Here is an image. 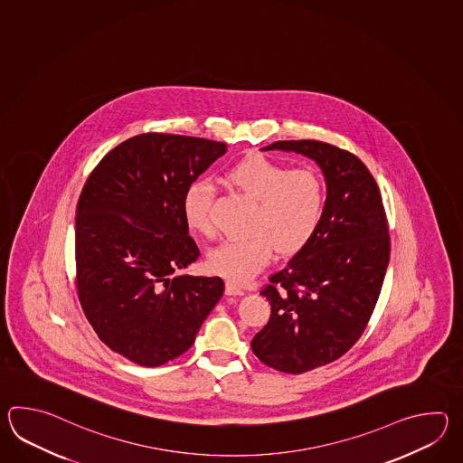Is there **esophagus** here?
<instances>
[{"instance_id": "esophagus-1", "label": "esophagus", "mask_w": 463, "mask_h": 463, "mask_svg": "<svg viewBox=\"0 0 463 463\" xmlns=\"http://www.w3.org/2000/svg\"><path fill=\"white\" fill-rule=\"evenodd\" d=\"M225 293L228 296H243L245 295V291H243V288H240V286L235 285V283H232V281H227V285H225Z\"/></svg>"}]
</instances>
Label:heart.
<instances>
[{
	"mask_svg": "<svg viewBox=\"0 0 463 463\" xmlns=\"http://www.w3.org/2000/svg\"><path fill=\"white\" fill-rule=\"evenodd\" d=\"M230 185L253 202L250 235L213 248L208 268L235 283H246L265 268L273 253L295 255L315 236L325 215L326 184L315 168H293L265 156H250L227 172ZM213 187L205 180L188 185L182 212L190 230L213 235Z\"/></svg>",
	"mask_w": 463,
	"mask_h": 463,
	"instance_id": "1",
	"label": "heart"
}]
</instances>
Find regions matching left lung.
Masks as SVG:
<instances>
[{
  "label": "left lung",
  "mask_w": 463,
  "mask_h": 463,
  "mask_svg": "<svg viewBox=\"0 0 463 463\" xmlns=\"http://www.w3.org/2000/svg\"><path fill=\"white\" fill-rule=\"evenodd\" d=\"M261 150L315 160L327 188L313 240L260 293L271 316L251 341L263 364L303 374L345 355L364 333L389 265V227L374 177L354 154L319 140H278Z\"/></svg>",
  "instance_id": "obj_1"
}]
</instances>
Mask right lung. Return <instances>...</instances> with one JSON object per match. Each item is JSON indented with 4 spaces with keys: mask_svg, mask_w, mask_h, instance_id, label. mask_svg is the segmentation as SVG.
<instances>
[{
    "mask_svg": "<svg viewBox=\"0 0 463 463\" xmlns=\"http://www.w3.org/2000/svg\"><path fill=\"white\" fill-rule=\"evenodd\" d=\"M225 142L148 132L112 148L76 208V286L99 339L157 367L184 354L223 295L218 276L177 275L200 251L182 198Z\"/></svg>",
    "mask_w": 463,
    "mask_h": 463,
    "instance_id": "add662e5",
    "label": "right lung"
}]
</instances>
